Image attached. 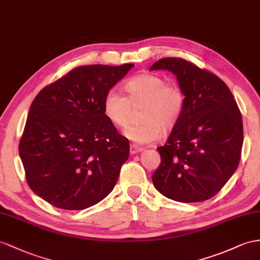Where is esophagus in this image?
<instances>
[{"label":"esophagus","instance_id":"obj_1","mask_svg":"<svg viewBox=\"0 0 260 260\" xmlns=\"http://www.w3.org/2000/svg\"><path fill=\"white\" fill-rule=\"evenodd\" d=\"M143 150V148L141 147V146H137V145H131V147H129V151H131V154H137V152H141Z\"/></svg>","mask_w":260,"mask_h":260}]
</instances>
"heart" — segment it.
Listing matches in <instances>:
<instances>
[{"label": "heart", "instance_id": "b5f03b06", "mask_svg": "<svg viewBox=\"0 0 260 260\" xmlns=\"http://www.w3.org/2000/svg\"><path fill=\"white\" fill-rule=\"evenodd\" d=\"M127 96L116 90L106 92L103 114L118 128L131 122L134 109L141 110L142 123L129 126L125 135L138 144L158 141L165 133L174 131L182 117L185 96L177 83L168 82L154 73H142L125 84Z\"/></svg>", "mask_w": 260, "mask_h": 260}]
</instances>
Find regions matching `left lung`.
Wrapping results in <instances>:
<instances>
[{
	"instance_id": "1",
	"label": "left lung",
	"mask_w": 260,
	"mask_h": 260,
	"mask_svg": "<svg viewBox=\"0 0 260 260\" xmlns=\"http://www.w3.org/2000/svg\"><path fill=\"white\" fill-rule=\"evenodd\" d=\"M177 76L185 96L180 122L158 147L161 161L151 179L178 202H201L217 194L238 167L243 146L241 111L229 86L182 58H162L150 70Z\"/></svg>"
}]
</instances>
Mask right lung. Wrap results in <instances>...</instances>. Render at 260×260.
<instances>
[{
	"mask_svg": "<svg viewBox=\"0 0 260 260\" xmlns=\"http://www.w3.org/2000/svg\"><path fill=\"white\" fill-rule=\"evenodd\" d=\"M133 63L80 66L38 93L18 145L26 181L63 210H84L114 189L128 139L103 114V100Z\"/></svg>",
	"mask_w": 260,
	"mask_h": 260,
	"instance_id": "obj_1",
	"label": "right lung"
}]
</instances>
